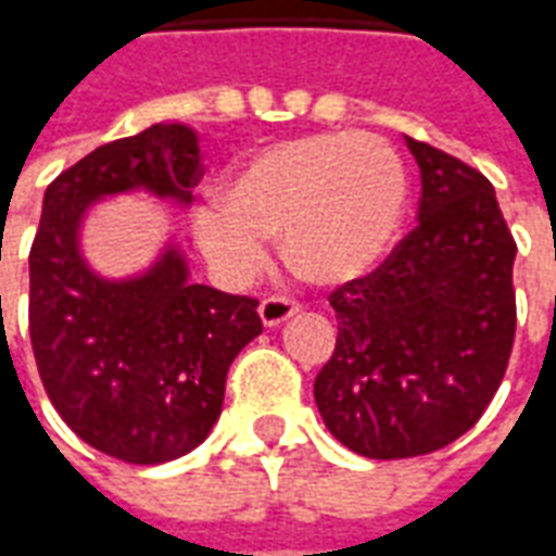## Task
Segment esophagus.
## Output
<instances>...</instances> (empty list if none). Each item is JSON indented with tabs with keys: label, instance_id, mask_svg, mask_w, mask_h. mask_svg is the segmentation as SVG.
Segmentation results:
<instances>
[{
	"label": "esophagus",
	"instance_id": "obj_1",
	"mask_svg": "<svg viewBox=\"0 0 556 556\" xmlns=\"http://www.w3.org/2000/svg\"><path fill=\"white\" fill-rule=\"evenodd\" d=\"M301 313V303L289 301V298H267L258 306V315H262V325L265 327H279L286 325L289 318Z\"/></svg>",
	"mask_w": 556,
	"mask_h": 556
}]
</instances>
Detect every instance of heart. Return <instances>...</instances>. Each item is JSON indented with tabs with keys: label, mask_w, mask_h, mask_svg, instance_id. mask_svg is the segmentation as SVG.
Segmentation results:
<instances>
[{
	"label": "heart",
	"mask_w": 556,
	"mask_h": 556,
	"mask_svg": "<svg viewBox=\"0 0 556 556\" xmlns=\"http://www.w3.org/2000/svg\"><path fill=\"white\" fill-rule=\"evenodd\" d=\"M219 204L193 214L207 262L247 279L265 238L313 286L337 289L381 265L405 219L408 172L396 148L366 134H309L255 151L219 187Z\"/></svg>",
	"instance_id": "1"
}]
</instances>
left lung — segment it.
<instances>
[{
  "label": "left lung",
  "instance_id": "obj_1",
  "mask_svg": "<svg viewBox=\"0 0 556 556\" xmlns=\"http://www.w3.org/2000/svg\"><path fill=\"white\" fill-rule=\"evenodd\" d=\"M417 229L369 277L330 294L339 337L315 378L325 426L351 453L414 458L489 408L515 339V241L482 172L405 137Z\"/></svg>",
  "mask_w": 556,
  "mask_h": 556
}]
</instances>
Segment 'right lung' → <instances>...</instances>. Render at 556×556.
<instances>
[{"mask_svg":"<svg viewBox=\"0 0 556 556\" xmlns=\"http://www.w3.org/2000/svg\"><path fill=\"white\" fill-rule=\"evenodd\" d=\"M199 134L157 122L62 172L43 193L29 253V333L43 390L83 441L127 465H163L205 441L231 361L262 333L258 301L190 282L169 229L137 274L106 277L86 223L115 195L190 205Z\"/></svg>","mask_w":556,"mask_h":556,"instance_id":"obj_1","label":"right lung"}]
</instances>
